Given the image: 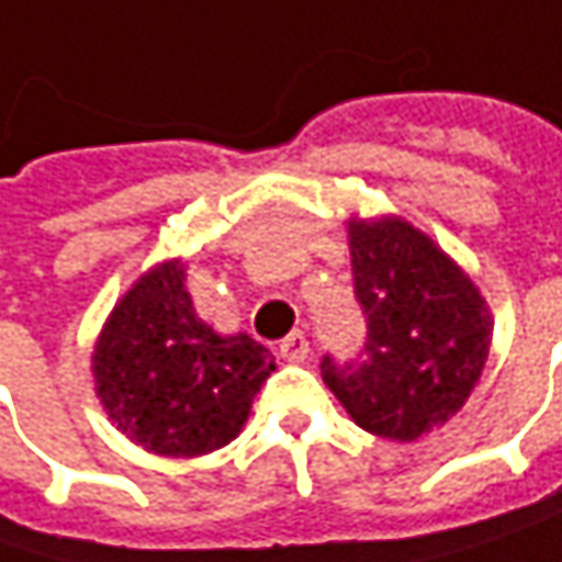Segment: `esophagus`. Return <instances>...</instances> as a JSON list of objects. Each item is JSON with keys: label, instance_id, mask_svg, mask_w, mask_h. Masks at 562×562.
Wrapping results in <instances>:
<instances>
[{"label": "esophagus", "instance_id": "1", "mask_svg": "<svg viewBox=\"0 0 562 562\" xmlns=\"http://www.w3.org/2000/svg\"><path fill=\"white\" fill-rule=\"evenodd\" d=\"M280 356L285 362H302L308 356V337L302 330H292L280 344Z\"/></svg>", "mask_w": 562, "mask_h": 562}]
</instances>
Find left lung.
Instances as JSON below:
<instances>
[{
  "mask_svg": "<svg viewBox=\"0 0 562 562\" xmlns=\"http://www.w3.org/2000/svg\"><path fill=\"white\" fill-rule=\"evenodd\" d=\"M349 254L369 334L349 362L324 356L321 375L356 426L416 442L471 397L493 317L471 277L397 215L352 218Z\"/></svg>",
  "mask_w": 562,
  "mask_h": 562,
  "instance_id": "obj_1",
  "label": "left lung"
}]
</instances>
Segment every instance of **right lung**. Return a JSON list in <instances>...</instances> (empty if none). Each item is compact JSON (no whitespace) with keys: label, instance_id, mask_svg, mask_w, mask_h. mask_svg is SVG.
<instances>
[{"label":"right lung","instance_id":"obj_1","mask_svg":"<svg viewBox=\"0 0 562 562\" xmlns=\"http://www.w3.org/2000/svg\"><path fill=\"white\" fill-rule=\"evenodd\" d=\"M183 277L181 260H165L133 282L91 356L94 391L116 429L165 458L228 446L277 369L248 334L222 337L203 324Z\"/></svg>","mask_w":562,"mask_h":562}]
</instances>
